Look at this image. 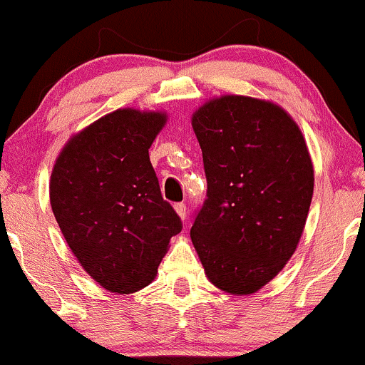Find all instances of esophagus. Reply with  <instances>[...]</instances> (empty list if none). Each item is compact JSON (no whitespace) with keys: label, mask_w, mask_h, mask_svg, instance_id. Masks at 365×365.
Segmentation results:
<instances>
[{"label":"esophagus","mask_w":365,"mask_h":365,"mask_svg":"<svg viewBox=\"0 0 365 365\" xmlns=\"http://www.w3.org/2000/svg\"><path fill=\"white\" fill-rule=\"evenodd\" d=\"M175 211H177V215L182 217V220H185V217H187V206L183 202L175 204Z\"/></svg>","instance_id":"34e87169"}]
</instances>
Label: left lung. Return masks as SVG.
Masks as SVG:
<instances>
[{"instance_id":"1","label":"left lung","mask_w":365,"mask_h":365,"mask_svg":"<svg viewBox=\"0 0 365 365\" xmlns=\"http://www.w3.org/2000/svg\"><path fill=\"white\" fill-rule=\"evenodd\" d=\"M192 127L207 180L192 244L209 282L249 295L283 269L302 237L314 192L309 149L283 108L245 96L206 103Z\"/></svg>"}]
</instances>
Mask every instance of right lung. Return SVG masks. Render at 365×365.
I'll list each match as a JSON object with an SVG mask.
<instances>
[{
	"mask_svg": "<svg viewBox=\"0 0 365 365\" xmlns=\"http://www.w3.org/2000/svg\"><path fill=\"white\" fill-rule=\"evenodd\" d=\"M165 123L166 113L116 110L73 135L54 163L53 215L87 274L110 292L148 287L182 232L149 159Z\"/></svg>",
	"mask_w": 365,
	"mask_h": 365,
	"instance_id": "right-lung-1",
	"label": "right lung"
}]
</instances>
